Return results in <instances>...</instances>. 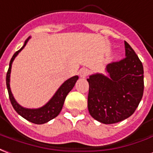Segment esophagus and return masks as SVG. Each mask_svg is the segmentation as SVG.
<instances>
[{
  "mask_svg": "<svg viewBox=\"0 0 153 153\" xmlns=\"http://www.w3.org/2000/svg\"><path fill=\"white\" fill-rule=\"evenodd\" d=\"M79 75H80V76H81V78H85L88 75H89V70L86 68L81 69V71H80V72H79Z\"/></svg>",
  "mask_w": 153,
  "mask_h": 153,
  "instance_id": "esophagus-1",
  "label": "esophagus"
}]
</instances>
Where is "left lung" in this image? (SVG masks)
Returning a JSON list of instances; mask_svg holds the SVG:
<instances>
[{"label":"left lung","mask_w":153,"mask_h":153,"mask_svg":"<svg viewBox=\"0 0 153 153\" xmlns=\"http://www.w3.org/2000/svg\"><path fill=\"white\" fill-rule=\"evenodd\" d=\"M126 58L106 67L102 73L90 75L88 110L103 124L117 123L130 117L143 94V67L130 45L125 41Z\"/></svg>","instance_id":"obj_1"}]
</instances>
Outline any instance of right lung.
<instances>
[{"label":"right lung","mask_w":153,"mask_h":153,"mask_svg":"<svg viewBox=\"0 0 153 153\" xmlns=\"http://www.w3.org/2000/svg\"><path fill=\"white\" fill-rule=\"evenodd\" d=\"M29 39L30 36L25 41L23 47L21 48L19 51H16L11 59L7 74H6V86H7L8 93H9V97H10L11 104L13 106L14 110L17 112L18 114H19L21 117H23L24 119H26L32 123L41 125V124L46 123L48 121H50L59 114V112L63 108L66 97L68 95V94L72 90V88L74 87L76 82L79 77H78V76H74L64 81L63 84L61 85V86L58 89L55 94H53V97L41 108H26L19 104L14 99V97L13 96V94L10 90V85L11 67H12V63L14 62V59L16 58L20 51L25 47V45L27 43V41H29Z\"/></svg>","instance_id":"1"}]
</instances>
